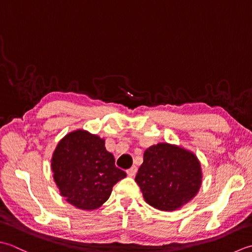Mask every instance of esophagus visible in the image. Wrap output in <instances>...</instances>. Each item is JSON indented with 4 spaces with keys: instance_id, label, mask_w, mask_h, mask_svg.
Masks as SVG:
<instances>
[{
    "instance_id": "34e87169",
    "label": "esophagus",
    "mask_w": 252,
    "mask_h": 252,
    "mask_svg": "<svg viewBox=\"0 0 252 252\" xmlns=\"http://www.w3.org/2000/svg\"><path fill=\"white\" fill-rule=\"evenodd\" d=\"M137 166H132V167H130L129 169H127L126 171V173H127V175L129 176V177H132V176H135L136 175V173H137Z\"/></svg>"
}]
</instances>
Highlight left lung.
<instances>
[{"mask_svg": "<svg viewBox=\"0 0 252 252\" xmlns=\"http://www.w3.org/2000/svg\"><path fill=\"white\" fill-rule=\"evenodd\" d=\"M201 178V167L193 153L158 143L143 153L135 181L147 203L161 211H174L196 196Z\"/></svg>", "mask_w": 252, "mask_h": 252, "instance_id": "8db88e82", "label": "left lung"}]
</instances>
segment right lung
<instances>
[{
    "instance_id": "right-lung-1",
    "label": "right lung",
    "mask_w": 252,
    "mask_h": 252,
    "mask_svg": "<svg viewBox=\"0 0 252 252\" xmlns=\"http://www.w3.org/2000/svg\"><path fill=\"white\" fill-rule=\"evenodd\" d=\"M51 166L62 196L81 210L101 207L113 186L126 177L104 140L85 130L70 132L59 142Z\"/></svg>"
}]
</instances>
